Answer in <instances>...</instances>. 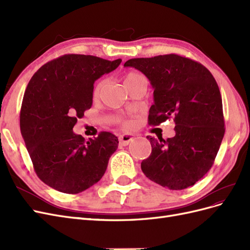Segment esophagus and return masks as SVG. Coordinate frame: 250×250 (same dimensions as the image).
Segmentation results:
<instances>
[{
    "label": "esophagus",
    "instance_id": "esophagus-1",
    "mask_svg": "<svg viewBox=\"0 0 250 250\" xmlns=\"http://www.w3.org/2000/svg\"><path fill=\"white\" fill-rule=\"evenodd\" d=\"M134 141V137L132 134H122L120 135L119 142L121 146H127L128 144H130L131 142Z\"/></svg>",
    "mask_w": 250,
    "mask_h": 250
}]
</instances>
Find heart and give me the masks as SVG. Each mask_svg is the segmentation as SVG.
<instances>
[{
	"instance_id": "1",
	"label": "heart",
	"mask_w": 250,
	"mask_h": 250,
	"mask_svg": "<svg viewBox=\"0 0 250 250\" xmlns=\"http://www.w3.org/2000/svg\"><path fill=\"white\" fill-rule=\"evenodd\" d=\"M141 77H143V76H141L140 74H137V73H128V74H126V76H125V78H124V84H127V83H129V82H131V81H134V80H137V79H139V78H141ZM104 85H105V81L104 80H100V81H98L96 84H95V86H94V89H93V98L94 99L96 100V99H98V98H100V96H101V94H102V92H103V88H104ZM119 122L122 124L125 128H129V127H131V125H132V123L130 122V121H126V120H120Z\"/></svg>"
}]
</instances>
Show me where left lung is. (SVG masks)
<instances>
[{"mask_svg":"<svg viewBox=\"0 0 250 250\" xmlns=\"http://www.w3.org/2000/svg\"><path fill=\"white\" fill-rule=\"evenodd\" d=\"M124 66L141 71L154 89L149 125L170 118L175 123V137L167 141L148 135L152 151L142 162V171L170 190L194 186L213 166L225 132L221 94L213 75L177 54L133 58Z\"/></svg>","mask_w":250,"mask_h":250,"instance_id":"1","label":"left lung"}]
</instances>
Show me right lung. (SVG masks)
<instances>
[{"instance_id": "right-lung-1", "label": "right lung", "mask_w": 250, "mask_h": 250, "mask_svg": "<svg viewBox=\"0 0 250 250\" xmlns=\"http://www.w3.org/2000/svg\"><path fill=\"white\" fill-rule=\"evenodd\" d=\"M121 62L66 54L43 64L28 83L21 132L36 175L59 192L78 194L97 184L118 148L115 134L102 131L85 141L73 127L92 107L94 82Z\"/></svg>"}]
</instances>
